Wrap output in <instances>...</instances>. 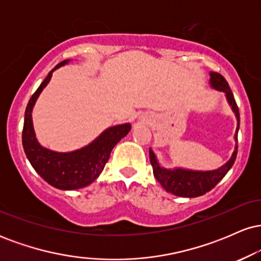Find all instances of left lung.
I'll list each match as a JSON object with an SVG mask.
<instances>
[{"label":"left lung","mask_w":261,"mask_h":261,"mask_svg":"<svg viewBox=\"0 0 261 261\" xmlns=\"http://www.w3.org/2000/svg\"><path fill=\"white\" fill-rule=\"evenodd\" d=\"M210 85L212 88L217 91H222L226 94L228 104L232 108L233 113L236 114L237 118V130L234 135L236 142L238 141V130H239V110L237 107L234 95L230 91L228 82L222 74L217 72H210ZM237 149L238 146L236 145L234 151H233L232 157L226 164H223L221 168L215 170H206V172H200V170H189L181 168L174 169H166L160 166L157 157L149 148V161H151L152 168H153L154 178L157 179L158 182L166 189L170 194H174L176 196L181 197H196L201 196L207 191L212 190L216 185L223 179V176L228 173V170L232 168L237 157Z\"/></svg>","instance_id":"obj_1"}]
</instances>
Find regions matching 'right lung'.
<instances>
[{"mask_svg": "<svg viewBox=\"0 0 261 261\" xmlns=\"http://www.w3.org/2000/svg\"><path fill=\"white\" fill-rule=\"evenodd\" d=\"M68 60L60 62L50 71L28 101L24 114L22 142L32 167L45 181L61 190H74L92 184L103 172L114 146L131 130L130 124L112 126L103 131L92 143L76 151L61 153L40 146L33 127L32 110L39 94L51 80L56 68L66 65Z\"/></svg>", "mask_w": 261, "mask_h": 261, "instance_id": "add662e5", "label": "right lung"}]
</instances>
